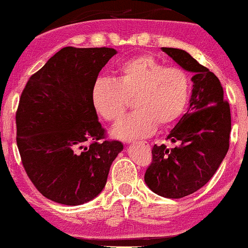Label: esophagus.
<instances>
[{
  "label": "esophagus",
  "instance_id": "34e87169",
  "mask_svg": "<svg viewBox=\"0 0 248 248\" xmlns=\"http://www.w3.org/2000/svg\"><path fill=\"white\" fill-rule=\"evenodd\" d=\"M143 143H147V142H143Z\"/></svg>",
  "mask_w": 248,
  "mask_h": 248
}]
</instances>
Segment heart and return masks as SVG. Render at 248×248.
Segmentation results:
<instances>
[{"instance_id":"heart-1","label":"heart","mask_w":248,"mask_h":248,"mask_svg":"<svg viewBox=\"0 0 248 248\" xmlns=\"http://www.w3.org/2000/svg\"><path fill=\"white\" fill-rule=\"evenodd\" d=\"M190 93V79L185 70L165 66L151 55H139L119 63L113 82L100 78L92 90L97 113L111 124H118L132 101L134 114L113 130L122 140L147 137L155 126H168L182 114Z\"/></svg>"}]
</instances>
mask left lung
<instances>
[{"label": "left lung", "mask_w": 248, "mask_h": 248, "mask_svg": "<svg viewBox=\"0 0 248 248\" xmlns=\"http://www.w3.org/2000/svg\"><path fill=\"white\" fill-rule=\"evenodd\" d=\"M161 50L194 73L193 90L187 113L168 135L178 146L169 149L165 144H154L144 182L160 197L181 199L204 187L219 168L229 149L232 117L215 73L182 49Z\"/></svg>", "instance_id": "left-lung-1"}]
</instances>
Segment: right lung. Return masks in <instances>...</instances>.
Listing matches in <instances>:
<instances>
[{"label":"right lung","mask_w":248,"mask_h":248,"mask_svg":"<svg viewBox=\"0 0 248 248\" xmlns=\"http://www.w3.org/2000/svg\"><path fill=\"white\" fill-rule=\"evenodd\" d=\"M113 48L65 46L26 83L16 111L21 163L38 192L62 205H82L106 186L123 151L104 141L92 90Z\"/></svg>","instance_id":"obj_1"}]
</instances>
